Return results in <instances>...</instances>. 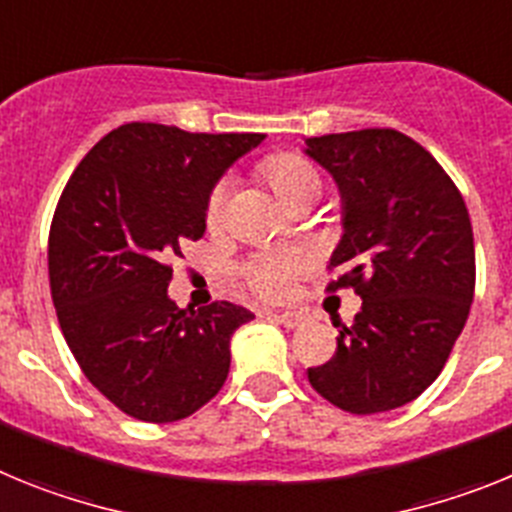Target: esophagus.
Returning <instances> with one entry per match:
<instances>
[{
	"instance_id": "obj_1",
	"label": "esophagus",
	"mask_w": 512,
	"mask_h": 512,
	"mask_svg": "<svg viewBox=\"0 0 512 512\" xmlns=\"http://www.w3.org/2000/svg\"><path fill=\"white\" fill-rule=\"evenodd\" d=\"M273 322L283 324L286 330H296V327H304L306 324V317L304 314H299V311H281V314H273V311H265Z\"/></svg>"
}]
</instances>
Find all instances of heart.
<instances>
[{
	"instance_id": "1",
	"label": "heart",
	"mask_w": 512,
	"mask_h": 512,
	"mask_svg": "<svg viewBox=\"0 0 512 512\" xmlns=\"http://www.w3.org/2000/svg\"><path fill=\"white\" fill-rule=\"evenodd\" d=\"M262 175L270 188L278 193L286 206L301 201H317L322 193V177L317 167L301 154L283 151L262 162ZM229 203V180H219L208 190L206 219L208 224H219ZM306 270V257L301 252H262L244 262L242 275L247 286L262 299H283L291 291L293 278Z\"/></svg>"
}]
</instances>
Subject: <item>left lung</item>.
<instances>
[{
  "label": "left lung",
  "instance_id": "8db88e82",
  "mask_svg": "<svg viewBox=\"0 0 512 512\" xmlns=\"http://www.w3.org/2000/svg\"><path fill=\"white\" fill-rule=\"evenodd\" d=\"M306 154L335 177L342 234L337 278L363 299L337 350L309 368V384L353 415L397 410L446 366L474 299V234L466 203L428 149L394 128L306 139Z\"/></svg>",
  "mask_w": 512,
  "mask_h": 512
}]
</instances>
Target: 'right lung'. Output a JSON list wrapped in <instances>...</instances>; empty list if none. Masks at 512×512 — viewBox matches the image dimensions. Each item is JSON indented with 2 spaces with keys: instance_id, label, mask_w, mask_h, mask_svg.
Masks as SVG:
<instances>
[{
  "instance_id": "add662e5",
  "label": "right lung",
  "mask_w": 512,
  "mask_h": 512,
  "mask_svg": "<svg viewBox=\"0 0 512 512\" xmlns=\"http://www.w3.org/2000/svg\"><path fill=\"white\" fill-rule=\"evenodd\" d=\"M265 133H188L126 123L71 172L48 234L61 332L102 397L144 422H175L211 402L229 373V340L255 319L213 301L167 296L172 257L206 231V198Z\"/></svg>"
}]
</instances>
